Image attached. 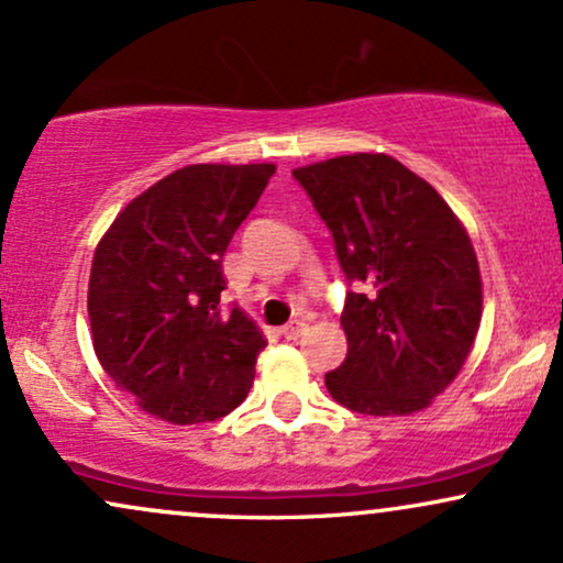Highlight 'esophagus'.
<instances>
[{"mask_svg":"<svg viewBox=\"0 0 563 563\" xmlns=\"http://www.w3.org/2000/svg\"><path fill=\"white\" fill-rule=\"evenodd\" d=\"M303 322L301 320H294V322H288V325H283V335H286V339H299V335L303 333Z\"/></svg>","mask_w":563,"mask_h":563,"instance_id":"34e87169","label":"esophagus"}]
</instances>
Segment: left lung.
<instances>
[{
  "instance_id": "obj_1",
  "label": "left lung",
  "mask_w": 563,
  "mask_h": 563,
  "mask_svg": "<svg viewBox=\"0 0 563 563\" xmlns=\"http://www.w3.org/2000/svg\"><path fill=\"white\" fill-rule=\"evenodd\" d=\"M331 230L349 290L346 360L325 373L339 405L410 416L461 373L482 322V275L461 219L386 153L294 169Z\"/></svg>"
}]
</instances>
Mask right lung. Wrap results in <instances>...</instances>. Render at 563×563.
I'll return each mask as SVG.
<instances>
[{"instance_id": "obj_1", "label": "right lung", "mask_w": 563, "mask_h": 563, "mask_svg": "<svg viewBox=\"0 0 563 563\" xmlns=\"http://www.w3.org/2000/svg\"><path fill=\"white\" fill-rule=\"evenodd\" d=\"M275 164H192L147 187L97 243L89 325L102 371L147 416L177 426L228 416L267 341L219 309L222 256Z\"/></svg>"}]
</instances>
